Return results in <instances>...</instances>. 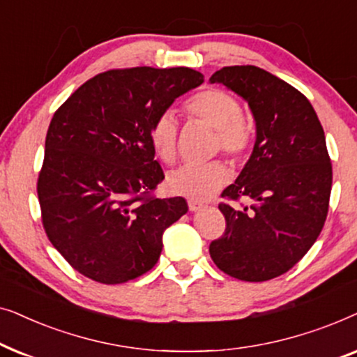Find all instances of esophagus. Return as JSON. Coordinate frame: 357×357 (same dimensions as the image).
Listing matches in <instances>:
<instances>
[{"instance_id":"1","label":"esophagus","mask_w":357,"mask_h":357,"mask_svg":"<svg viewBox=\"0 0 357 357\" xmlns=\"http://www.w3.org/2000/svg\"><path fill=\"white\" fill-rule=\"evenodd\" d=\"M202 208H204V203L198 202V199H188V209L192 213L198 211V209H202Z\"/></svg>"}]
</instances>
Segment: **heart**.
Masks as SVG:
<instances>
[{"mask_svg":"<svg viewBox=\"0 0 357 357\" xmlns=\"http://www.w3.org/2000/svg\"><path fill=\"white\" fill-rule=\"evenodd\" d=\"M185 109L195 119L218 131V148L234 158L247 153L252 143V128L242 116V107L229 92L216 87L199 91L185 102ZM178 123L172 112H164L151 126L149 139L158 158L174 162L177 154ZM229 169L221 160L203 165H182L167 177V188L178 197L204 199L229 180Z\"/></svg>","mask_w":357,"mask_h":357,"instance_id":"heart-1","label":"heart"}]
</instances>
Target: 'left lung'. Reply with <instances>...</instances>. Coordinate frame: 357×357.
Wrapping results in <instances>:
<instances>
[{
  "label": "left lung",
  "mask_w": 357,
  "mask_h": 357,
  "mask_svg": "<svg viewBox=\"0 0 357 357\" xmlns=\"http://www.w3.org/2000/svg\"><path fill=\"white\" fill-rule=\"evenodd\" d=\"M250 107L255 144L222 197H248L250 206L219 204L226 232L209 245L219 270L260 282L289 271L324 227L331 162L314 107L286 81L257 66H226L209 77Z\"/></svg>",
  "instance_id": "1"
}]
</instances>
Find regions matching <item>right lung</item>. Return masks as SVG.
<instances>
[{"instance_id":"1","label":"right lung","mask_w":357,"mask_h":357,"mask_svg":"<svg viewBox=\"0 0 357 357\" xmlns=\"http://www.w3.org/2000/svg\"><path fill=\"white\" fill-rule=\"evenodd\" d=\"M202 82L190 68L112 70L55 112L37 193L48 238L81 275L120 284L158 263L164 231L188 206L182 197H151L164 172L149 131Z\"/></svg>"}]
</instances>
